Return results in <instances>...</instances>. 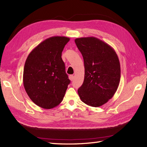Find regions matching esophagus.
<instances>
[{
	"instance_id": "esophagus-1",
	"label": "esophagus",
	"mask_w": 147,
	"mask_h": 147,
	"mask_svg": "<svg viewBox=\"0 0 147 147\" xmlns=\"http://www.w3.org/2000/svg\"><path fill=\"white\" fill-rule=\"evenodd\" d=\"M69 80L71 81H73L74 80V76L73 75H69Z\"/></svg>"
}]
</instances>
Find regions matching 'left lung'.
Here are the masks:
<instances>
[{
    "instance_id": "obj_1",
    "label": "left lung",
    "mask_w": 147,
    "mask_h": 147,
    "mask_svg": "<svg viewBox=\"0 0 147 147\" xmlns=\"http://www.w3.org/2000/svg\"><path fill=\"white\" fill-rule=\"evenodd\" d=\"M85 65V78L78 90L83 102L97 107L115 94L121 78L120 62L114 49L95 37L76 38Z\"/></svg>"
}]
</instances>
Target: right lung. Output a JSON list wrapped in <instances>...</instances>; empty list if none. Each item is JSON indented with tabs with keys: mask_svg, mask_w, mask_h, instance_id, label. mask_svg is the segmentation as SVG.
Segmentation results:
<instances>
[{
	"mask_svg": "<svg viewBox=\"0 0 147 147\" xmlns=\"http://www.w3.org/2000/svg\"><path fill=\"white\" fill-rule=\"evenodd\" d=\"M70 38L52 36L31 52L23 71V85L30 99L39 107L51 109L62 102L70 83L62 52Z\"/></svg>",
	"mask_w": 147,
	"mask_h": 147,
	"instance_id": "obj_1",
	"label": "right lung"
}]
</instances>
